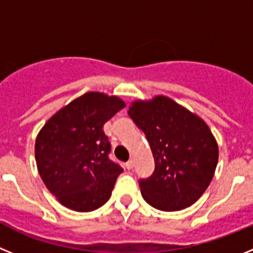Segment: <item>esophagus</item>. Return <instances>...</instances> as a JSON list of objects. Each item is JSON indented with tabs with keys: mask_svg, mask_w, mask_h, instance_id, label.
<instances>
[{
	"mask_svg": "<svg viewBox=\"0 0 253 253\" xmlns=\"http://www.w3.org/2000/svg\"><path fill=\"white\" fill-rule=\"evenodd\" d=\"M125 166H126V169H131L134 167V160L133 158H130V160L128 161V162L125 163Z\"/></svg>",
	"mask_w": 253,
	"mask_h": 253,
	"instance_id": "esophagus-1",
	"label": "esophagus"
}]
</instances>
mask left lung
I'll list each match as a JSON object with an SVG mask.
<instances>
[{
    "mask_svg": "<svg viewBox=\"0 0 253 253\" xmlns=\"http://www.w3.org/2000/svg\"><path fill=\"white\" fill-rule=\"evenodd\" d=\"M128 114L146 134L156 163L153 173L139 180L143 199L163 211L193 205L218 163V144L207 123L166 96L133 102Z\"/></svg>",
    "mask_w": 253,
    "mask_h": 253,
    "instance_id": "obj_1",
    "label": "left lung"
}]
</instances>
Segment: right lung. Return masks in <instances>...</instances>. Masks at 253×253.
<instances>
[{"instance_id":"obj_1","label":"right lung","mask_w":253,"mask_h":253,"mask_svg":"<svg viewBox=\"0 0 253 253\" xmlns=\"http://www.w3.org/2000/svg\"><path fill=\"white\" fill-rule=\"evenodd\" d=\"M123 107L116 96L87 92L62 107L38 134L40 177L68 209L92 211L110 199L123 169L109 158L111 144L102 128Z\"/></svg>"}]
</instances>
